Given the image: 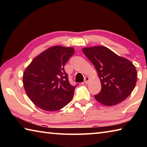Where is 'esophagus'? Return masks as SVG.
<instances>
[{
    "instance_id": "34e87169",
    "label": "esophagus",
    "mask_w": 147,
    "mask_h": 147,
    "mask_svg": "<svg viewBox=\"0 0 147 147\" xmlns=\"http://www.w3.org/2000/svg\"><path fill=\"white\" fill-rule=\"evenodd\" d=\"M84 81H85V83L86 84H88L89 81V78L88 76H86L85 78H84Z\"/></svg>"
}]
</instances>
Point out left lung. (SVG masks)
Wrapping results in <instances>:
<instances>
[{"label":"left lung","mask_w":147,"mask_h":147,"mask_svg":"<svg viewBox=\"0 0 147 147\" xmlns=\"http://www.w3.org/2000/svg\"><path fill=\"white\" fill-rule=\"evenodd\" d=\"M83 53L95 67L102 89L94 95L104 106H115L128 97L137 82V71L131 62L104 46L85 47Z\"/></svg>","instance_id":"obj_1"}]
</instances>
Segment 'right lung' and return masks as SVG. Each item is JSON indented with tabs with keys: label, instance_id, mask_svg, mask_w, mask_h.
Here are the masks:
<instances>
[{
	"label": "right lung",
	"instance_id": "obj_1",
	"mask_svg": "<svg viewBox=\"0 0 147 147\" xmlns=\"http://www.w3.org/2000/svg\"><path fill=\"white\" fill-rule=\"evenodd\" d=\"M74 53L72 47H51L34 58L24 70V90L39 108L57 111L72 100L76 86L69 83L64 65Z\"/></svg>",
	"mask_w": 147,
	"mask_h": 147
}]
</instances>
